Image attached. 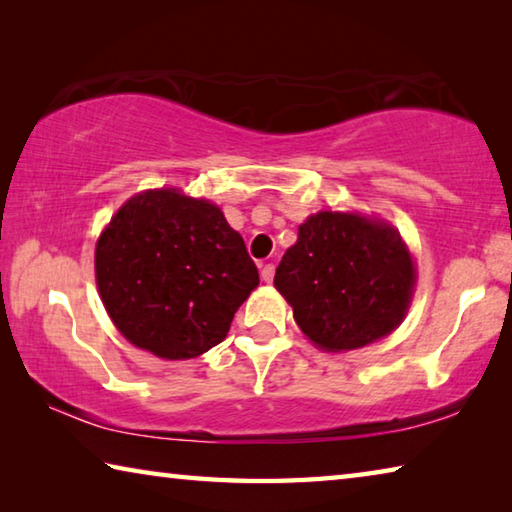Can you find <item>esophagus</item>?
Returning <instances> with one entry per match:
<instances>
[{"mask_svg": "<svg viewBox=\"0 0 512 512\" xmlns=\"http://www.w3.org/2000/svg\"><path fill=\"white\" fill-rule=\"evenodd\" d=\"M261 276H263V281H265V283H272V281H274V265H272V263L263 265Z\"/></svg>", "mask_w": 512, "mask_h": 512, "instance_id": "obj_1", "label": "esophagus"}]
</instances>
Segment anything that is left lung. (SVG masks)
Segmentation results:
<instances>
[{"instance_id":"left-lung-1","label":"left lung","mask_w":512,"mask_h":512,"mask_svg":"<svg viewBox=\"0 0 512 512\" xmlns=\"http://www.w3.org/2000/svg\"><path fill=\"white\" fill-rule=\"evenodd\" d=\"M274 285L312 344L353 351L405 319L416 267L400 233L360 213L319 211L276 267Z\"/></svg>"}]
</instances>
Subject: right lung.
Segmentation results:
<instances>
[{"mask_svg": "<svg viewBox=\"0 0 512 512\" xmlns=\"http://www.w3.org/2000/svg\"><path fill=\"white\" fill-rule=\"evenodd\" d=\"M94 270L119 333L164 360L220 344L258 285L245 240L218 206L177 188L130 197L96 242Z\"/></svg>", "mask_w": 512, "mask_h": 512, "instance_id": "1", "label": "right lung"}]
</instances>
